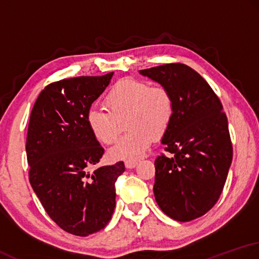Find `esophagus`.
I'll list each match as a JSON object with an SVG mask.
<instances>
[{
    "label": "esophagus",
    "mask_w": 259,
    "mask_h": 259,
    "mask_svg": "<svg viewBox=\"0 0 259 259\" xmlns=\"http://www.w3.org/2000/svg\"><path fill=\"white\" fill-rule=\"evenodd\" d=\"M137 165L136 161H126L125 162V166L126 168H134Z\"/></svg>",
    "instance_id": "esophagus-1"
}]
</instances>
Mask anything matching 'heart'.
Instances as JSON below:
<instances>
[{"label": "heart", "instance_id": "obj_1", "mask_svg": "<svg viewBox=\"0 0 259 259\" xmlns=\"http://www.w3.org/2000/svg\"><path fill=\"white\" fill-rule=\"evenodd\" d=\"M107 110L92 108L87 124L96 140L113 143L126 123L127 133L108 151L114 160H134L144 154L154 140L171 124L173 99L167 89L135 79H124L110 89L105 97Z\"/></svg>", "mask_w": 259, "mask_h": 259}]
</instances>
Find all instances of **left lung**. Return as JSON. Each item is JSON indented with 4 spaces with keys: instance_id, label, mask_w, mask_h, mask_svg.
<instances>
[{
    "instance_id": "8db88e82",
    "label": "left lung",
    "mask_w": 259,
    "mask_h": 259,
    "mask_svg": "<svg viewBox=\"0 0 259 259\" xmlns=\"http://www.w3.org/2000/svg\"><path fill=\"white\" fill-rule=\"evenodd\" d=\"M171 94L173 117L161 144L174 156L154 162L153 192L168 217L186 223L218 201L233 161L228 120L209 83L183 63L140 70Z\"/></svg>"
}]
</instances>
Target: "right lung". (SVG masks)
Returning a JSON list of instances; mask_svg holds the SVG:
<instances>
[{
  "mask_svg": "<svg viewBox=\"0 0 259 259\" xmlns=\"http://www.w3.org/2000/svg\"><path fill=\"white\" fill-rule=\"evenodd\" d=\"M113 75L50 83L30 115L25 150L31 187L49 217L76 236L107 226L116 204L115 182L125 171L117 162L91 172L104 149L88 127L87 113Z\"/></svg>",
  "mask_w": 259,
  "mask_h": 259,
  "instance_id": "1",
  "label": "right lung"
}]
</instances>
